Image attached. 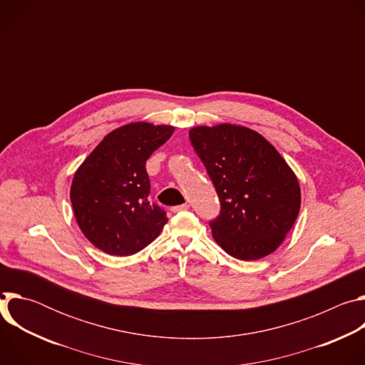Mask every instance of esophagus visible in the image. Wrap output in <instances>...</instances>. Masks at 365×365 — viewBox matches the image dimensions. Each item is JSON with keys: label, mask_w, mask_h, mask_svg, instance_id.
<instances>
[{"label": "esophagus", "mask_w": 365, "mask_h": 365, "mask_svg": "<svg viewBox=\"0 0 365 365\" xmlns=\"http://www.w3.org/2000/svg\"><path fill=\"white\" fill-rule=\"evenodd\" d=\"M189 210V205L187 203H183V205H178V206H173L172 207V212H182V211H187Z\"/></svg>", "instance_id": "34e87169"}]
</instances>
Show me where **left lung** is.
Masks as SVG:
<instances>
[{
    "mask_svg": "<svg viewBox=\"0 0 365 365\" xmlns=\"http://www.w3.org/2000/svg\"><path fill=\"white\" fill-rule=\"evenodd\" d=\"M189 138L220 197V215L210 221L215 241L238 259L272 254L300 210L299 182L289 165L245 127H196Z\"/></svg>",
    "mask_w": 365,
    "mask_h": 365,
    "instance_id": "left-lung-1",
    "label": "left lung"
}]
</instances>
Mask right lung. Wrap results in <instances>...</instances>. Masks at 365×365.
Returning <instances> with one entry per match:
<instances>
[{
    "instance_id": "right-lung-1",
    "label": "right lung",
    "mask_w": 365,
    "mask_h": 365,
    "mask_svg": "<svg viewBox=\"0 0 365 365\" xmlns=\"http://www.w3.org/2000/svg\"><path fill=\"white\" fill-rule=\"evenodd\" d=\"M175 128L133 123L103 137L76 170L71 202L79 228L110 255H133L162 232L166 211L150 202L145 162Z\"/></svg>"
}]
</instances>
